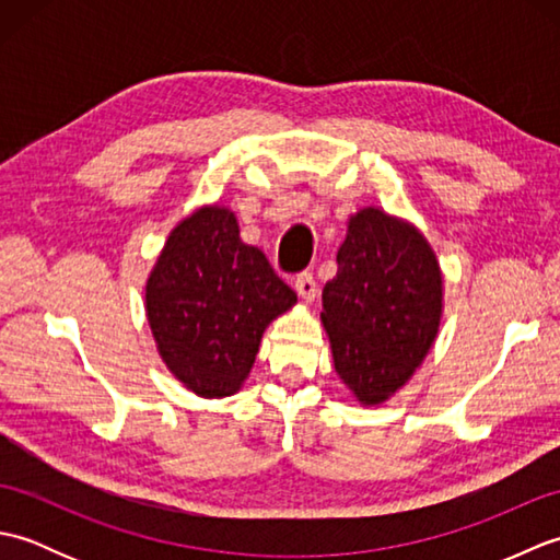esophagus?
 Here are the masks:
<instances>
[{"label":"esophagus","mask_w":560,"mask_h":560,"mask_svg":"<svg viewBox=\"0 0 560 560\" xmlns=\"http://www.w3.org/2000/svg\"><path fill=\"white\" fill-rule=\"evenodd\" d=\"M293 287H295V293H299L305 303H313L317 299V283L311 271H303L301 277L295 279Z\"/></svg>","instance_id":"34e87169"}]
</instances>
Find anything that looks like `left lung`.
Returning <instances> with one entry per match:
<instances>
[{
    "instance_id": "obj_1",
    "label": "left lung",
    "mask_w": 560,
    "mask_h": 560,
    "mask_svg": "<svg viewBox=\"0 0 560 560\" xmlns=\"http://www.w3.org/2000/svg\"><path fill=\"white\" fill-rule=\"evenodd\" d=\"M440 317L443 271L425 235L377 207L351 213L319 319L355 401L377 407L407 385L435 343Z\"/></svg>"
}]
</instances>
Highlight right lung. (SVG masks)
<instances>
[{"instance_id":"obj_1","label":"right lung","mask_w":560,"mask_h":560,"mask_svg":"<svg viewBox=\"0 0 560 560\" xmlns=\"http://www.w3.org/2000/svg\"><path fill=\"white\" fill-rule=\"evenodd\" d=\"M235 213L205 205L175 225L147 279V319L159 355L197 397L243 387L269 323L295 305Z\"/></svg>"}]
</instances>
